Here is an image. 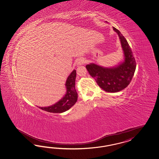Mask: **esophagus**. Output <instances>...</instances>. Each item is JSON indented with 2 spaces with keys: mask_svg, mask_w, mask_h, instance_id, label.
Returning a JSON list of instances; mask_svg holds the SVG:
<instances>
[{
  "mask_svg": "<svg viewBox=\"0 0 159 159\" xmlns=\"http://www.w3.org/2000/svg\"><path fill=\"white\" fill-rule=\"evenodd\" d=\"M77 63L78 65H80V66L82 65V64L84 63V59H78Z\"/></svg>",
  "mask_w": 159,
  "mask_h": 159,
  "instance_id": "34e87169",
  "label": "esophagus"
}]
</instances>
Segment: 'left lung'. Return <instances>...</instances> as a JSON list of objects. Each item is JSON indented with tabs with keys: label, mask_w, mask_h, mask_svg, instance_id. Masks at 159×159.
<instances>
[{
	"label": "left lung",
	"mask_w": 159,
	"mask_h": 159,
	"mask_svg": "<svg viewBox=\"0 0 159 159\" xmlns=\"http://www.w3.org/2000/svg\"><path fill=\"white\" fill-rule=\"evenodd\" d=\"M118 34L124 53V61L112 67H104L96 64H87L89 74L100 88L107 92L115 93L125 88L131 81L136 69V61L131 49L125 37L113 27Z\"/></svg>",
	"instance_id": "obj_1"
}]
</instances>
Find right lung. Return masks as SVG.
Masks as SVG:
<instances>
[{"label": "right lung", "mask_w": 159, "mask_h": 159, "mask_svg": "<svg viewBox=\"0 0 159 159\" xmlns=\"http://www.w3.org/2000/svg\"><path fill=\"white\" fill-rule=\"evenodd\" d=\"M75 78L76 70H74L66 82V93L63 97L55 104L48 107H39V108L54 113H63L70 109L77 101V92L75 88Z\"/></svg>", "instance_id": "obj_1"}]
</instances>
